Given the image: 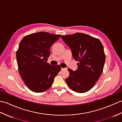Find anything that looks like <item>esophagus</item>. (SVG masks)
<instances>
[{"mask_svg":"<svg viewBox=\"0 0 122 122\" xmlns=\"http://www.w3.org/2000/svg\"><path fill=\"white\" fill-rule=\"evenodd\" d=\"M66 70V68H61V70Z\"/></svg>","mask_w":122,"mask_h":122,"instance_id":"esophagus-1","label":"esophagus"}]
</instances>
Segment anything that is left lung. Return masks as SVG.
Masks as SVG:
<instances>
[{
	"instance_id": "obj_1",
	"label": "left lung",
	"mask_w": 122,
	"mask_h": 122,
	"mask_svg": "<svg viewBox=\"0 0 122 122\" xmlns=\"http://www.w3.org/2000/svg\"><path fill=\"white\" fill-rule=\"evenodd\" d=\"M61 38L79 62L76 71L68 69L70 75L66 82L74 91L86 92L94 86L104 68L105 54L102 44L98 39L82 33L62 36Z\"/></svg>"
}]
</instances>
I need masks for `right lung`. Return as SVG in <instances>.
I'll list each match as a JSON object with an SVG mask.
<instances>
[{"label": "right lung", "mask_w": 122, "mask_h": 122, "mask_svg": "<svg viewBox=\"0 0 122 122\" xmlns=\"http://www.w3.org/2000/svg\"><path fill=\"white\" fill-rule=\"evenodd\" d=\"M60 36L41 31L25 36L20 41L16 52L18 71L32 91L40 93L49 89L61 70L59 65L47 62L50 47Z\"/></svg>", "instance_id": "obj_1"}]
</instances>
